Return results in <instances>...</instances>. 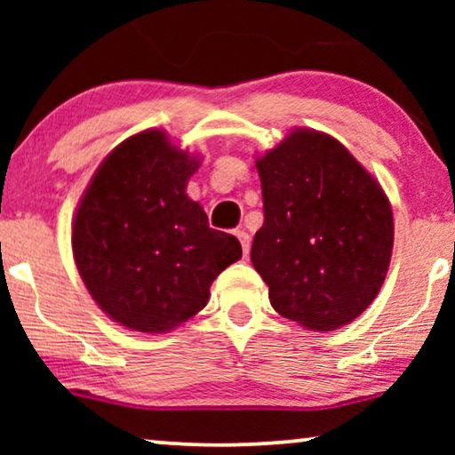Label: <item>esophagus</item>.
<instances>
[{
    "label": "esophagus",
    "mask_w": 455,
    "mask_h": 455,
    "mask_svg": "<svg viewBox=\"0 0 455 455\" xmlns=\"http://www.w3.org/2000/svg\"><path fill=\"white\" fill-rule=\"evenodd\" d=\"M235 235H238V240H240V244H242V251H244V254L248 252V246H251V235H248L244 229H238V232H235Z\"/></svg>",
    "instance_id": "esophagus-1"
}]
</instances>
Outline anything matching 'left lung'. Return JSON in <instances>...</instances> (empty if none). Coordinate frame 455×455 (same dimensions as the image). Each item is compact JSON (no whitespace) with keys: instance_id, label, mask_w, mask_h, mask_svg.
I'll list each match as a JSON object with an SVG mask.
<instances>
[{"instance_id":"obj_1","label":"left lung","mask_w":455,"mask_h":455,"mask_svg":"<svg viewBox=\"0 0 455 455\" xmlns=\"http://www.w3.org/2000/svg\"><path fill=\"white\" fill-rule=\"evenodd\" d=\"M263 228L251 260L271 307L313 331L363 315L387 275L394 213L377 180L333 136L298 128L257 161Z\"/></svg>"}]
</instances>
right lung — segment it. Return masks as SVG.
Listing matches in <instances>:
<instances>
[{
	"mask_svg": "<svg viewBox=\"0 0 455 455\" xmlns=\"http://www.w3.org/2000/svg\"><path fill=\"white\" fill-rule=\"evenodd\" d=\"M198 161L161 130L111 151L80 198L72 251L92 300L120 325L165 333L209 302L220 273L242 257L186 195Z\"/></svg>",
	"mask_w": 455,
	"mask_h": 455,
	"instance_id": "obj_1",
	"label": "right lung"
}]
</instances>
